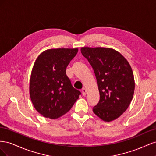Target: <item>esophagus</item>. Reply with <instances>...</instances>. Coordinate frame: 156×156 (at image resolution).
<instances>
[{"instance_id": "1", "label": "esophagus", "mask_w": 156, "mask_h": 156, "mask_svg": "<svg viewBox=\"0 0 156 156\" xmlns=\"http://www.w3.org/2000/svg\"><path fill=\"white\" fill-rule=\"evenodd\" d=\"M82 93H83V94L84 96L86 95V94H87V89H86L85 88H83V89H82Z\"/></svg>"}]
</instances>
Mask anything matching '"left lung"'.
Segmentation results:
<instances>
[{"label": "left lung", "mask_w": 156, "mask_h": 156, "mask_svg": "<svg viewBox=\"0 0 156 156\" xmlns=\"http://www.w3.org/2000/svg\"><path fill=\"white\" fill-rule=\"evenodd\" d=\"M82 55L92 67L100 92L93 112L103 120L116 119L126 111L133 96V71L127 60L110 48H82Z\"/></svg>", "instance_id": "obj_1"}]
</instances>
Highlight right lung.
<instances>
[{
  "instance_id": "1",
  "label": "right lung",
  "mask_w": 156,
  "mask_h": 156,
  "mask_svg": "<svg viewBox=\"0 0 156 156\" xmlns=\"http://www.w3.org/2000/svg\"><path fill=\"white\" fill-rule=\"evenodd\" d=\"M78 49H52L37 58L30 80V96L37 111L56 119L68 112L81 93L75 89L66 69Z\"/></svg>"
}]
</instances>
